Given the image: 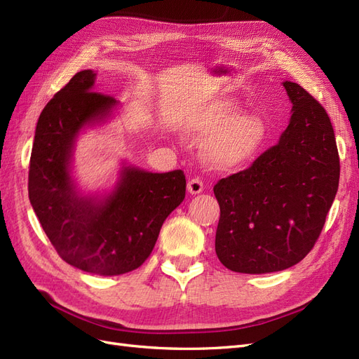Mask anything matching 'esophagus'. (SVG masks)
<instances>
[{
    "instance_id": "34e87169",
    "label": "esophagus",
    "mask_w": 359,
    "mask_h": 359,
    "mask_svg": "<svg viewBox=\"0 0 359 359\" xmlns=\"http://www.w3.org/2000/svg\"><path fill=\"white\" fill-rule=\"evenodd\" d=\"M203 187H205L203 182L199 178H191L187 182V190L190 194H199L201 191H203Z\"/></svg>"
}]
</instances>
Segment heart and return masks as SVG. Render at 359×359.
Segmentation results:
<instances>
[{
  "instance_id": "b5f03b06",
  "label": "heart",
  "mask_w": 359,
  "mask_h": 359,
  "mask_svg": "<svg viewBox=\"0 0 359 359\" xmlns=\"http://www.w3.org/2000/svg\"><path fill=\"white\" fill-rule=\"evenodd\" d=\"M241 104L235 99L211 103L191 124V132L211 139L206 147L215 166L229 169L240 166L255 154L264 139L265 127L256 114H241Z\"/></svg>"
}]
</instances>
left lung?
I'll use <instances>...</instances> for the list:
<instances>
[{
	"label": "left lung",
	"mask_w": 359,
	"mask_h": 359,
	"mask_svg": "<svg viewBox=\"0 0 359 359\" xmlns=\"http://www.w3.org/2000/svg\"><path fill=\"white\" fill-rule=\"evenodd\" d=\"M292 116L278 144L253 165L220 180L215 253L235 273L290 268L316 244L340 180L330 116L295 82H283Z\"/></svg>",
	"instance_id": "8db88e82"
}]
</instances>
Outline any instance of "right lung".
Here are the masks:
<instances>
[{
    "mask_svg": "<svg viewBox=\"0 0 359 359\" xmlns=\"http://www.w3.org/2000/svg\"><path fill=\"white\" fill-rule=\"evenodd\" d=\"M95 73L82 70L41 111L28 173V194L43 231L62 260L85 273L126 274L153 252L163 222L186 198L182 170H121L99 201L76 191L70 177L81 128L109 116L116 100L93 91Z\"/></svg>",
    "mask_w": 359,
    "mask_h": 359,
    "instance_id": "add662e5",
    "label": "right lung"
}]
</instances>
